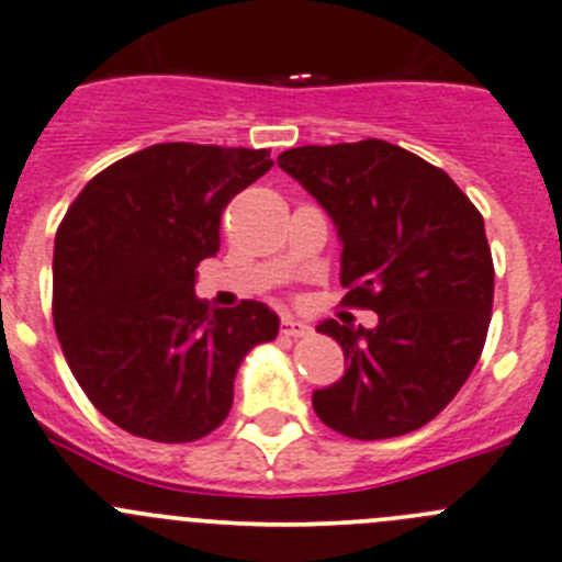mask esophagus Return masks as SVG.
Masks as SVG:
<instances>
[{
	"label": "esophagus",
	"instance_id": "esophagus-1",
	"mask_svg": "<svg viewBox=\"0 0 562 562\" xmlns=\"http://www.w3.org/2000/svg\"><path fill=\"white\" fill-rule=\"evenodd\" d=\"M285 338H305V335H311V327L302 322H296V318H282V329H280Z\"/></svg>",
	"mask_w": 562,
	"mask_h": 562
}]
</instances>
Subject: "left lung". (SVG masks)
Segmentation results:
<instances>
[{"label": "left lung", "mask_w": 562, "mask_h": 562, "mask_svg": "<svg viewBox=\"0 0 562 562\" xmlns=\"http://www.w3.org/2000/svg\"><path fill=\"white\" fill-rule=\"evenodd\" d=\"M338 227L340 305L374 311V329L324 322L349 363L313 393V411L358 440L400 438L458 396L482 355L494 257L482 213L447 171L380 138L296 146L277 157Z\"/></svg>", "instance_id": "8db88e82"}]
</instances>
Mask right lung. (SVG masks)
I'll list each match as a JSON object with an SVG mask.
<instances>
[{
    "instance_id": "right-lung-1",
    "label": "right lung",
    "mask_w": 562,
    "mask_h": 562,
    "mask_svg": "<svg viewBox=\"0 0 562 562\" xmlns=\"http://www.w3.org/2000/svg\"><path fill=\"white\" fill-rule=\"evenodd\" d=\"M274 166L269 149L155 144L99 171L55 235L52 316L66 363L102 416L157 443L210 435L251 346L280 318L244 299L207 313L196 266L222 213Z\"/></svg>"
}]
</instances>
